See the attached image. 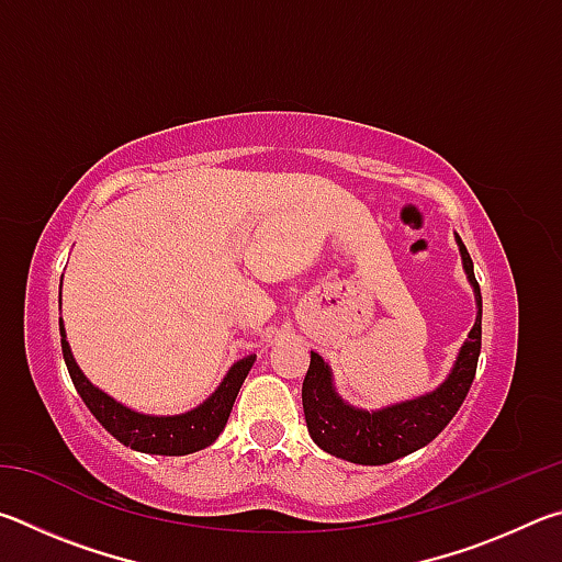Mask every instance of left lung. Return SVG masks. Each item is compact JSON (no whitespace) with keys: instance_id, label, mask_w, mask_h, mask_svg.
<instances>
[{"instance_id":"1","label":"left lung","mask_w":562,"mask_h":562,"mask_svg":"<svg viewBox=\"0 0 562 562\" xmlns=\"http://www.w3.org/2000/svg\"><path fill=\"white\" fill-rule=\"evenodd\" d=\"M463 272L475 297V322L459 349L449 376L422 396L382 408H359L345 402L335 386L331 367L317 351H310V369L302 382V406L307 431L322 451L361 465L392 463L431 443L459 412L481 355V288L475 282L471 255L456 235Z\"/></svg>"}]
</instances>
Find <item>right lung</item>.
I'll list each match as a JSON object with an SVG mask.
<instances>
[{
  "label": "right lung",
  "mask_w": 562,
  "mask_h": 562,
  "mask_svg": "<svg viewBox=\"0 0 562 562\" xmlns=\"http://www.w3.org/2000/svg\"><path fill=\"white\" fill-rule=\"evenodd\" d=\"M59 307H61V292H59ZM59 335H61V351H64L66 369H69L76 392H79V396L83 398V404L89 406V412L97 416L103 429H106L113 439H119L123 446H131L133 451L156 453V456H186L211 446L217 436L223 434L227 416L233 412L235 396L240 392L245 376L250 374L255 359H258L255 355L237 359L235 364L227 369V374L223 376V382L217 384L215 392L207 396L203 404L190 408V412L156 416V414L136 412V408L116 402V398L109 396L106 392H101L97 384L89 382L87 374L81 372L71 355L61 317H59Z\"/></svg>",
  "instance_id": "obj_1"
}]
</instances>
